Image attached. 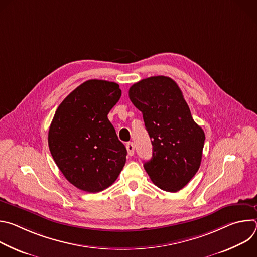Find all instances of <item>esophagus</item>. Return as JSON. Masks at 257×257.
<instances>
[{"label":"esophagus","mask_w":257,"mask_h":257,"mask_svg":"<svg viewBox=\"0 0 257 257\" xmlns=\"http://www.w3.org/2000/svg\"><path fill=\"white\" fill-rule=\"evenodd\" d=\"M126 149H127V152H128V155L130 157H132L134 155V144L133 142H128L126 144Z\"/></svg>","instance_id":"esophagus-1"}]
</instances>
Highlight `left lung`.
Listing matches in <instances>:
<instances>
[{
    "mask_svg": "<svg viewBox=\"0 0 257 257\" xmlns=\"http://www.w3.org/2000/svg\"><path fill=\"white\" fill-rule=\"evenodd\" d=\"M142 113L153 144V158L143 167L159 188L177 192L197 173L205 135L190 113L178 84L167 76L142 79L129 89Z\"/></svg>",
    "mask_w": 257,
    "mask_h": 257,
    "instance_id": "8db88e82",
    "label": "left lung"
}]
</instances>
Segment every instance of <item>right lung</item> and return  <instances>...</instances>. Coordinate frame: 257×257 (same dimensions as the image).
I'll return each instance as SVG.
<instances>
[{"instance_id": "1", "label": "right lung", "mask_w": 257, "mask_h": 257, "mask_svg": "<svg viewBox=\"0 0 257 257\" xmlns=\"http://www.w3.org/2000/svg\"><path fill=\"white\" fill-rule=\"evenodd\" d=\"M122 94L119 84L91 79L58 106L49 129V148L65 178L80 190L102 191L117 180L127 151L107 114Z\"/></svg>"}]
</instances>
